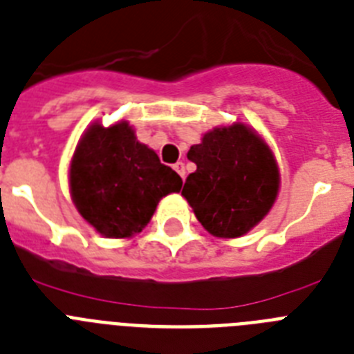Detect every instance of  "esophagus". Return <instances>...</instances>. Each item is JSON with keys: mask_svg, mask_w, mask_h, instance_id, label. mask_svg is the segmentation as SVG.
Instances as JSON below:
<instances>
[{"mask_svg": "<svg viewBox=\"0 0 354 354\" xmlns=\"http://www.w3.org/2000/svg\"><path fill=\"white\" fill-rule=\"evenodd\" d=\"M174 170L177 171V174L180 175V177H183V180L186 179V168H184V162L183 161H177L174 165Z\"/></svg>", "mask_w": 354, "mask_h": 354, "instance_id": "obj_1", "label": "esophagus"}]
</instances>
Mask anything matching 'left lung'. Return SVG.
<instances>
[{"mask_svg": "<svg viewBox=\"0 0 354 354\" xmlns=\"http://www.w3.org/2000/svg\"><path fill=\"white\" fill-rule=\"evenodd\" d=\"M188 159L197 170L188 175L183 195L213 236H243L274 206L279 168L268 145L243 123L204 134Z\"/></svg>", "mask_w": 354, "mask_h": 354, "instance_id": "obj_1", "label": "left lung"}]
</instances>
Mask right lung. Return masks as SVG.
<instances>
[{"label": "right lung", "instance_id": "1", "mask_svg": "<svg viewBox=\"0 0 354 354\" xmlns=\"http://www.w3.org/2000/svg\"><path fill=\"white\" fill-rule=\"evenodd\" d=\"M183 179L157 153L136 140L127 122L98 123L78 141L69 165V189L78 213L107 238H131L150 222Z\"/></svg>", "mask_w": 354, "mask_h": 354}]
</instances>
